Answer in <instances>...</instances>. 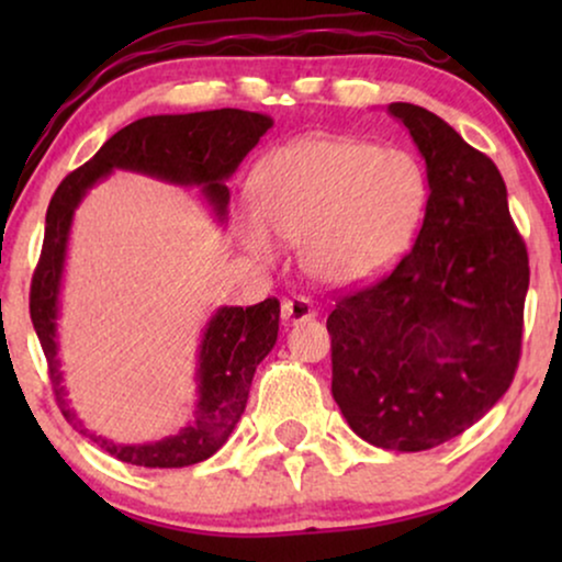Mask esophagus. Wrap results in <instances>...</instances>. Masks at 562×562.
Listing matches in <instances>:
<instances>
[{"label":"esophagus","mask_w":562,"mask_h":562,"mask_svg":"<svg viewBox=\"0 0 562 562\" xmlns=\"http://www.w3.org/2000/svg\"><path fill=\"white\" fill-rule=\"evenodd\" d=\"M312 317H317V310H314V304L310 302V299L294 296V299H286V302L281 304V319L286 322V325H296V322H304Z\"/></svg>","instance_id":"obj_1"}]
</instances>
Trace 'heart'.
<instances>
[{
	"label": "heart",
	"instance_id": "b5f03b06",
	"mask_svg": "<svg viewBox=\"0 0 562 562\" xmlns=\"http://www.w3.org/2000/svg\"><path fill=\"white\" fill-rule=\"evenodd\" d=\"M256 210L237 233L260 263L279 258L283 240L299 243L310 279L352 289L398 263L427 206V176L402 148L335 135H306L268 153L250 176Z\"/></svg>",
	"mask_w": 562,
	"mask_h": 562
}]
</instances>
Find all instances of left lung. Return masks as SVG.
Returning <instances> with one entry per match:
<instances>
[{"mask_svg":"<svg viewBox=\"0 0 562 562\" xmlns=\"http://www.w3.org/2000/svg\"><path fill=\"white\" fill-rule=\"evenodd\" d=\"M389 114L425 158V222L386 279L327 317L333 396L366 442L419 452L465 432L512 386L529 258L494 160L425 106Z\"/></svg>","mask_w":562,"mask_h":562,"instance_id":"obj_1","label":"left lung"}]
</instances>
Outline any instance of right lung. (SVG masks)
<instances>
[{
    "label": "right lung",
    "mask_w": 562,
    "mask_h": 562,
    "mask_svg": "<svg viewBox=\"0 0 562 562\" xmlns=\"http://www.w3.org/2000/svg\"><path fill=\"white\" fill-rule=\"evenodd\" d=\"M273 125L271 117L245 110H210L191 114H153L114 133L97 156L68 173L45 214L43 252L30 286V319L48 358V375L64 417L83 437L122 463L143 468H187L212 458L240 422L250 383L279 337L281 306L266 299L256 306H220L206 322L196 360L194 419L158 442L120 445L91 432L76 417L58 360V314L68 235L76 206L87 191L114 168L153 176L176 187H199L217 222L227 220V179Z\"/></svg>",
    "instance_id": "obj_1"
}]
</instances>
